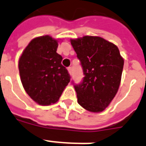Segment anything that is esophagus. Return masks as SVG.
Wrapping results in <instances>:
<instances>
[{
    "mask_svg": "<svg viewBox=\"0 0 146 146\" xmlns=\"http://www.w3.org/2000/svg\"><path fill=\"white\" fill-rule=\"evenodd\" d=\"M67 70H68V72L69 73H70V75H72V68H71V67H68Z\"/></svg>",
    "mask_w": 146,
    "mask_h": 146,
    "instance_id": "34e87169",
    "label": "esophagus"
}]
</instances>
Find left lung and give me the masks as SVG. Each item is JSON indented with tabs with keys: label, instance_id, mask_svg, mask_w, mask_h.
Wrapping results in <instances>:
<instances>
[{
	"label": "left lung",
	"instance_id": "8db88e82",
	"mask_svg": "<svg viewBox=\"0 0 146 146\" xmlns=\"http://www.w3.org/2000/svg\"><path fill=\"white\" fill-rule=\"evenodd\" d=\"M70 42L85 76L80 84L74 85L78 103L91 112L104 111L120 86L124 61L119 49L98 36H84Z\"/></svg>",
	"mask_w": 146,
	"mask_h": 146
}]
</instances>
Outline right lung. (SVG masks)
<instances>
[{
	"label": "right lung",
	"instance_id": "add662e5",
	"mask_svg": "<svg viewBox=\"0 0 146 146\" xmlns=\"http://www.w3.org/2000/svg\"><path fill=\"white\" fill-rule=\"evenodd\" d=\"M57 40L49 35L35 38L29 42L19 60L22 84L36 103L50 105L58 101L70 81L68 71L57 53Z\"/></svg>",
	"mask_w": 146,
	"mask_h": 146
}]
</instances>
